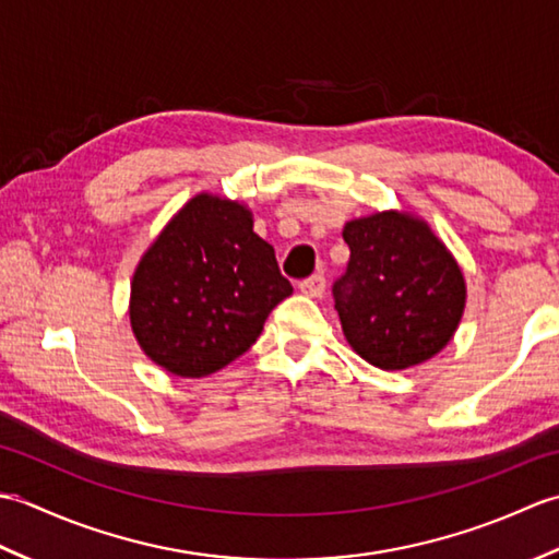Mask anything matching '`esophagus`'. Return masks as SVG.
Wrapping results in <instances>:
<instances>
[{
	"label": "esophagus",
	"mask_w": 559,
	"mask_h": 559,
	"mask_svg": "<svg viewBox=\"0 0 559 559\" xmlns=\"http://www.w3.org/2000/svg\"><path fill=\"white\" fill-rule=\"evenodd\" d=\"M324 290H326V278L322 276V273H314V276L305 278L300 283V293H305L307 298H322Z\"/></svg>",
	"instance_id": "obj_1"
}]
</instances>
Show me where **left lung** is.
<instances>
[{"mask_svg": "<svg viewBox=\"0 0 559 559\" xmlns=\"http://www.w3.org/2000/svg\"><path fill=\"white\" fill-rule=\"evenodd\" d=\"M346 276L334 283L343 336L379 370H406L454 338L466 278L430 223L411 211H374L343 225Z\"/></svg>", "mask_w": 559, "mask_h": 559, "instance_id": "obj_1", "label": "left lung"}]
</instances>
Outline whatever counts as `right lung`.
<instances>
[{
	"label": "right lung",
	"mask_w": 559,
	"mask_h": 559,
	"mask_svg": "<svg viewBox=\"0 0 559 559\" xmlns=\"http://www.w3.org/2000/svg\"><path fill=\"white\" fill-rule=\"evenodd\" d=\"M293 293L242 201L199 192L141 254L129 295L139 348L185 379L223 370Z\"/></svg>",
	"instance_id": "add662e5"
}]
</instances>
